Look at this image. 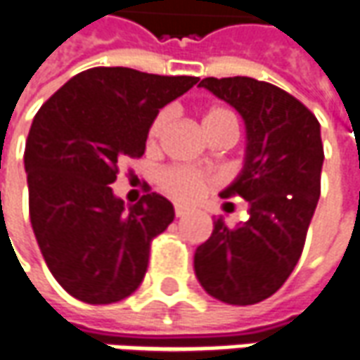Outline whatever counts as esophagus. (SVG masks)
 I'll return each mask as SVG.
<instances>
[{
    "instance_id": "esophagus-1",
    "label": "esophagus",
    "mask_w": 360,
    "mask_h": 360,
    "mask_svg": "<svg viewBox=\"0 0 360 360\" xmlns=\"http://www.w3.org/2000/svg\"><path fill=\"white\" fill-rule=\"evenodd\" d=\"M185 214H188V208H187V206L175 205V216H177V218H181V216H185Z\"/></svg>"
}]
</instances>
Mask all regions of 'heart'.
I'll list each match as a JSON object with an SVG mask.
<instances>
[{"mask_svg":"<svg viewBox=\"0 0 360 360\" xmlns=\"http://www.w3.org/2000/svg\"><path fill=\"white\" fill-rule=\"evenodd\" d=\"M169 120H172V110L163 109L155 115L152 124L148 128V144H158V140L162 138L163 130L167 128ZM202 128H205V134L210 140L220 136V134H226V132H233L238 136V119H236L232 109L222 107V105H214V107L205 110ZM212 183H216L214 175L198 172V169H191V167H185V165L165 167L160 173V187L167 195H172L173 198H179V200H185V202L197 200Z\"/></svg>","mask_w":360,"mask_h":360,"instance_id":"heart-1","label":"heart"}]
</instances>
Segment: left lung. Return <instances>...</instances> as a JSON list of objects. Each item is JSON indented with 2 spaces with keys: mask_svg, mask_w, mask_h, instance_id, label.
Segmentation results:
<instances>
[{
  "mask_svg": "<svg viewBox=\"0 0 360 360\" xmlns=\"http://www.w3.org/2000/svg\"><path fill=\"white\" fill-rule=\"evenodd\" d=\"M248 128L243 172L222 198L250 202V220L228 228L214 220L195 253V273L206 292L226 304H257L275 294L296 267L321 188L320 122L285 89L253 77H205Z\"/></svg>",
  "mask_w": 360,
  "mask_h": 360,
  "instance_id": "obj_1",
  "label": "left lung"
}]
</instances>
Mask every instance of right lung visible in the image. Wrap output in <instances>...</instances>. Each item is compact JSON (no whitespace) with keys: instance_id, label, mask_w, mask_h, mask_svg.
<instances>
[{"instance_id":"add662e5","label":"right lung","mask_w":360,"mask_h":360,"mask_svg":"<svg viewBox=\"0 0 360 360\" xmlns=\"http://www.w3.org/2000/svg\"><path fill=\"white\" fill-rule=\"evenodd\" d=\"M197 82L193 75L91 68L37 112L25 146L29 214L50 273L77 300L119 302L142 283L150 243L175 210L155 193L124 208L109 185L119 162L144 155L160 109Z\"/></svg>"}]
</instances>
